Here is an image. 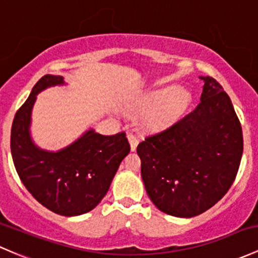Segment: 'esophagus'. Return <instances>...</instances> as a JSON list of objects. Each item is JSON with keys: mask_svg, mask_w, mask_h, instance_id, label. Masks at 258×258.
<instances>
[{"mask_svg": "<svg viewBox=\"0 0 258 258\" xmlns=\"http://www.w3.org/2000/svg\"><path fill=\"white\" fill-rule=\"evenodd\" d=\"M127 138H128V142H130V146H131V150L136 151L137 145H138V138L132 134L127 135Z\"/></svg>", "mask_w": 258, "mask_h": 258, "instance_id": "34e87169", "label": "esophagus"}]
</instances>
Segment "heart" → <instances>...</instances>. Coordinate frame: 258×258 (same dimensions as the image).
I'll return each mask as SVG.
<instances>
[{
	"instance_id": "1",
	"label": "heart",
	"mask_w": 258,
	"mask_h": 258,
	"mask_svg": "<svg viewBox=\"0 0 258 258\" xmlns=\"http://www.w3.org/2000/svg\"><path fill=\"white\" fill-rule=\"evenodd\" d=\"M178 93V88L175 86H169V88L161 89V90L156 91L151 95L150 102L152 105H163L165 102H167L165 106L159 112L157 121L159 123H163L170 117H173L177 113L181 112L188 105V95L184 93Z\"/></svg>"
}]
</instances>
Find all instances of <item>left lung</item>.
<instances>
[{
	"instance_id": "left-lung-1",
	"label": "left lung",
	"mask_w": 258,
	"mask_h": 258,
	"mask_svg": "<svg viewBox=\"0 0 258 258\" xmlns=\"http://www.w3.org/2000/svg\"><path fill=\"white\" fill-rule=\"evenodd\" d=\"M204 80L198 106L137 146L146 191L163 213L193 218L216 204L234 183L243 151L242 128L229 95Z\"/></svg>"
}]
</instances>
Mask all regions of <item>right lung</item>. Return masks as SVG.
Returning <instances> with one entry per match:
<instances>
[{
	"label": "right lung",
	"instance_id": "obj_1",
	"mask_svg": "<svg viewBox=\"0 0 258 258\" xmlns=\"http://www.w3.org/2000/svg\"><path fill=\"white\" fill-rule=\"evenodd\" d=\"M63 83V77L44 75L33 86L15 115L11 153L22 183L37 202L59 215L77 216L101 202L131 147L124 132L104 136L93 130L55 153L36 147L29 123L37 94Z\"/></svg>",
	"mask_w": 258,
	"mask_h": 258
}]
</instances>
